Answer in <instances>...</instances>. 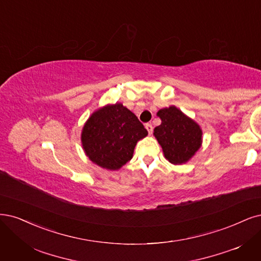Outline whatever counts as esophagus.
<instances>
[{
    "instance_id": "esophagus-1",
    "label": "esophagus",
    "mask_w": 261,
    "mask_h": 261,
    "mask_svg": "<svg viewBox=\"0 0 261 261\" xmlns=\"http://www.w3.org/2000/svg\"><path fill=\"white\" fill-rule=\"evenodd\" d=\"M145 127H146V129L148 130L149 135H151V134H152V132H153V126H152V125H151V124H149V123L145 125Z\"/></svg>"
}]
</instances>
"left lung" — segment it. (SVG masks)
<instances>
[{
  "label": "left lung",
  "mask_w": 261,
  "mask_h": 261,
  "mask_svg": "<svg viewBox=\"0 0 261 261\" xmlns=\"http://www.w3.org/2000/svg\"><path fill=\"white\" fill-rule=\"evenodd\" d=\"M162 123L153 130L154 137L169 163L181 165L190 161L202 146V128L190 116L175 106L160 109Z\"/></svg>",
  "instance_id": "8db88e82"
}]
</instances>
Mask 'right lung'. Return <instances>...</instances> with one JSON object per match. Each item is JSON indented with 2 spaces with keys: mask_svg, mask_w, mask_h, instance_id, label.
<instances>
[{
  "mask_svg": "<svg viewBox=\"0 0 261 261\" xmlns=\"http://www.w3.org/2000/svg\"><path fill=\"white\" fill-rule=\"evenodd\" d=\"M148 132L121 102L98 108L85 122L81 142L86 156L108 170H118L132 160L137 142Z\"/></svg>",
  "mask_w": 261,
  "mask_h": 261,
  "instance_id": "right-lung-1",
  "label": "right lung"
}]
</instances>
